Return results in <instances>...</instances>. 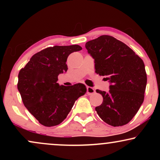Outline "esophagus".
Masks as SVG:
<instances>
[{
    "instance_id": "34e87169",
    "label": "esophagus",
    "mask_w": 160,
    "mask_h": 160,
    "mask_svg": "<svg viewBox=\"0 0 160 160\" xmlns=\"http://www.w3.org/2000/svg\"><path fill=\"white\" fill-rule=\"evenodd\" d=\"M88 95H92L95 92V90L93 89L92 87H90V86H87V91H86Z\"/></svg>"
}]
</instances>
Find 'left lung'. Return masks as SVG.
<instances>
[{
	"instance_id": "left-lung-1",
	"label": "left lung",
	"mask_w": 160,
	"mask_h": 160,
	"mask_svg": "<svg viewBox=\"0 0 160 160\" xmlns=\"http://www.w3.org/2000/svg\"><path fill=\"white\" fill-rule=\"evenodd\" d=\"M86 48L94 58L96 74L111 83L107 92L96 90L103 102L95 111L112 126L127 124L144 102L147 85L144 62L127 45L109 35L89 40Z\"/></svg>"
}]
</instances>
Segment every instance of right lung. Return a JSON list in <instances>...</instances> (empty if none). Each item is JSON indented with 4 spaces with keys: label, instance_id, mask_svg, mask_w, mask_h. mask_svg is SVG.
Here are the masks:
<instances>
[{
    "label": "right lung",
    "instance_id": "obj_1",
    "mask_svg": "<svg viewBox=\"0 0 160 160\" xmlns=\"http://www.w3.org/2000/svg\"><path fill=\"white\" fill-rule=\"evenodd\" d=\"M79 45L55 46L37 52L20 70L18 90L24 105L40 124L54 126L67 117L75 101L86 93L82 83L59 86L58 76L67 71L68 57Z\"/></svg>",
    "mask_w": 160,
    "mask_h": 160
}]
</instances>
